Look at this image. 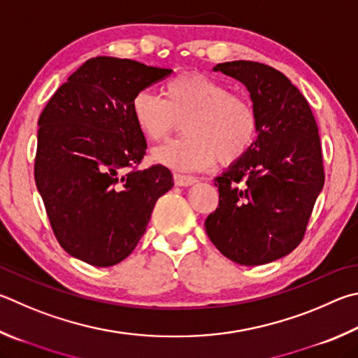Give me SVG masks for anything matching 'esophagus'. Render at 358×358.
Segmentation results:
<instances>
[{"label":"esophagus","instance_id":"obj_1","mask_svg":"<svg viewBox=\"0 0 358 358\" xmlns=\"http://www.w3.org/2000/svg\"><path fill=\"white\" fill-rule=\"evenodd\" d=\"M173 181L177 186H191L197 183L196 177H191V175H181V173H173Z\"/></svg>","mask_w":358,"mask_h":358}]
</instances>
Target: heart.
<instances>
[{
	"mask_svg": "<svg viewBox=\"0 0 358 358\" xmlns=\"http://www.w3.org/2000/svg\"><path fill=\"white\" fill-rule=\"evenodd\" d=\"M139 131L152 142L166 139L185 120L186 136L153 152V159L180 171H203L219 158L229 166L250 152L258 136V114L244 95L222 81L185 73L166 83L164 96L141 90L131 100Z\"/></svg>",
	"mask_w": 358,
	"mask_h": 358,
	"instance_id": "obj_1",
	"label": "heart"
}]
</instances>
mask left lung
<instances>
[{
    "instance_id": "left-lung-1",
    "label": "left lung",
    "mask_w": 358,
    "mask_h": 358,
    "mask_svg": "<svg viewBox=\"0 0 358 358\" xmlns=\"http://www.w3.org/2000/svg\"><path fill=\"white\" fill-rule=\"evenodd\" d=\"M250 92L258 138L214 180L219 205L205 220L217 250L244 266L288 255L303 239L324 186L317 125L308 101L282 71L253 61L217 64Z\"/></svg>"
}]
</instances>
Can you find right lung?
<instances>
[{
	"label": "right lung",
	"mask_w": 358,
	"mask_h": 358,
	"mask_svg": "<svg viewBox=\"0 0 358 358\" xmlns=\"http://www.w3.org/2000/svg\"><path fill=\"white\" fill-rule=\"evenodd\" d=\"M171 73L96 56L69 76L38 117L36 186L69 255L99 268L123 262L157 200L172 189L167 167L138 169L147 142L131 115L133 96Z\"/></svg>",
	"instance_id": "obj_1"
}]
</instances>
